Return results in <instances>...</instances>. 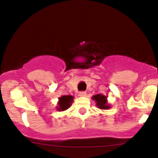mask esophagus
Segmentation results:
<instances>
[{
	"instance_id": "esophagus-1",
	"label": "esophagus",
	"mask_w": 158,
	"mask_h": 158,
	"mask_svg": "<svg viewBox=\"0 0 158 158\" xmlns=\"http://www.w3.org/2000/svg\"><path fill=\"white\" fill-rule=\"evenodd\" d=\"M79 97H85V96H86V92L85 91L79 92Z\"/></svg>"
}]
</instances>
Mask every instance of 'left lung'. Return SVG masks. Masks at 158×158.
Listing matches in <instances>:
<instances>
[{
  "mask_svg": "<svg viewBox=\"0 0 158 158\" xmlns=\"http://www.w3.org/2000/svg\"><path fill=\"white\" fill-rule=\"evenodd\" d=\"M92 99L94 101H96V105H97V108H100V109H109L110 106L108 104V101H107V97L102 94H97L94 95Z\"/></svg>",
  "mask_w": 158,
  "mask_h": 158,
  "instance_id": "8db88e82",
  "label": "left lung"
}]
</instances>
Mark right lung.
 Returning <instances> with one entry per match:
<instances>
[{
	"label": "right lung",
	"instance_id": "add662e5",
	"mask_svg": "<svg viewBox=\"0 0 158 158\" xmlns=\"http://www.w3.org/2000/svg\"><path fill=\"white\" fill-rule=\"evenodd\" d=\"M73 97L71 95L62 96L59 98V102H58V106L56 107V109L59 111H63L67 110L71 106L72 102L73 101Z\"/></svg>",
	"mask_w": 158,
	"mask_h": 158
}]
</instances>
